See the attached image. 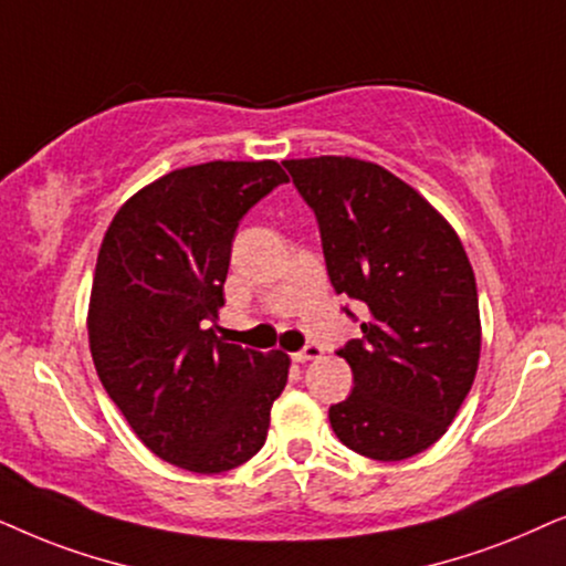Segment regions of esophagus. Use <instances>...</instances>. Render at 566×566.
Instances as JSON below:
<instances>
[{
	"mask_svg": "<svg viewBox=\"0 0 566 566\" xmlns=\"http://www.w3.org/2000/svg\"><path fill=\"white\" fill-rule=\"evenodd\" d=\"M321 354H323V349H321V346H318V344H305V346H303V349H300V352H295V354H292V359H295V361H300V365H303V361L318 359V357H321Z\"/></svg>",
	"mask_w": 566,
	"mask_h": 566,
	"instance_id": "esophagus-1",
	"label": "esophagus"
}]
</instances>
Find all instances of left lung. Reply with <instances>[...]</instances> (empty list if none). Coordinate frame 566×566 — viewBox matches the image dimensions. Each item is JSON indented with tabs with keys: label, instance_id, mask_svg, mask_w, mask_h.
I'll return each mask as SVG.
<instances>
[{
	"label": "left lung",
	"instance_id": "left-lung-1",
	"mask_svg": "<svg viewBox=\"0 0 566 566\" xmlns=\"http://www.w3.org/2000/svg\"><path fill=\"white\" fill-rule=\"evenodd\" d=\"M313 209L336 295L367 305L338 357L354 388L328 409L354 453L403 461L434 446L476 378V279L453 228L401 178L354 157L284 160ZM349 318H357L344 305Z\"/></svg>",
	"mask_w": 566,
	"mask_h": 566
}]
</instances>
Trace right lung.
<instances>
[{"label": "right lung", "instance_id": "1", "mask_svg": "<svg viewBox=\"0 0 566 566\" xmlns=\"http://www.w3.org/2000/svg\"><path fill=\"white\" fill-rule=\"evenodd\" d=\"M274 160L172 170L132 196L105 232L90 295L97 378L157 458L196 473L251 461L287 386V354L224 344L232 238L263 196L287 184Z\"/></svg>", "mask_w": 566, "mask_h": 566}]
</instances>
